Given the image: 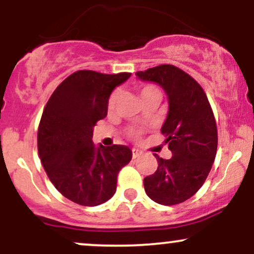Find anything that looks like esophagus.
Listing matches in <instances>:
<instances>
[{
    "instance_id": "esophagus-1",
    "label": "esophagus",
    "mask_w": 254,
    "mask_h": 254,
    "mask_svg": "<svg viewBox=\"0 0 254 254\" xmlns=\"http://www.w3.org/2000/svg\"><path fill=\"white\" fill-rule=\"evenodd\" d=\"M141 151H139L138 149H132V159H137L139 155H141Z\"/></svg>"
}]
</instances>
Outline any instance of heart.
<instances>
[{"instance_id": "b5f03b06", "label": "heart", "mask_w": 254, "mask_h": 254, "mask_svg": "<svg viewBox=\"0 0 254 254\" xmlns=\"http://www.w3.org/2000/svg\"><path fill=\"white\" fill-rule=\"evenodd\" d=\"M138 93H139V97H141L142 100H143V103H145V101L153 100V99H157V100L161 99V92H160V89L157 88L155 84H151V83L142 84V86L138 88ZM119 98H121V94H119L118 92H115L110 97L109 104H107V110H109L110 113L115 112L116 109H117ZM139 133H141V131L137 129H130L127 131V135L133 139L138 138Z\"/></svg>"}]
</instances>
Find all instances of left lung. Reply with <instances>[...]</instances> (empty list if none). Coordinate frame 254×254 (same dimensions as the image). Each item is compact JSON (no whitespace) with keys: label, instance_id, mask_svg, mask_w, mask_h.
Masks as SVG:
<instances>
[{"label":"left lung","instance_id":"obj_1","mask_svg":"<svg viewBox=\"0 0 254 254\" xmlns=\"http://www.w3.org/2000/svg\"><path fill=\"white\" fill-rule=\"evenodd\" d=\"M142 81H151L165 89L168 113L161 132L172 151L170 160L154 154L157 170L143 180L144 190L154 202L176 205L202 188L217 150V127L208 97L188 72L161 64L137 71Z\"/></svg>","mask_w":254,"mask_h":254}]
</instances>
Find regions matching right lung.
Returning <instances> with one entry per match:
<instances>
[{
  "mask_svg": "<svg viewBox=\"0 0 254 254\" xmlns=\"http://www.w3.org/2000/svg\"><path fill=\"white\" fill-rule=\"evenodd\" d=\"M131 72L78 70L55 89L38 127V153L49 179L64 197L84 206L115 194L119 171L130 162L129 147L93 144V127L107 116L110 94Z\"/></svg>",
  "mask_w": 254,
  "mask_h": 254,
  "instance_id": "add662e5",
  "label": "right lung"
}]
</instances>
